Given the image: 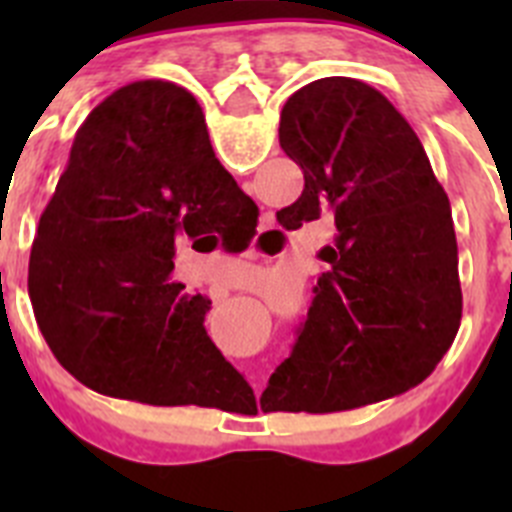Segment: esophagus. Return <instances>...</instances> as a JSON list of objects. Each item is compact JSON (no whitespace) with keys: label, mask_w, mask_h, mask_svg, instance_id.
<instances>
[{"label":"esophagus","mask_w":512,"mask_h":512,"mask_svg":"<svg viewBox=\"0 0 512 512\" xmlns=\"http://www.w3.org/2000/svg\"><path fill=\"white\" fill-rule=\"evenodd\" d=\"M266 220H271V215H266Z\"/></svg>","instance_id":"34e87169"}]
</instances>
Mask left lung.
<instances>
[{"instance_id": "obj_1", "label": "left lung", "mask_w": 512, "mask_h": 512, "mask_svg": "<svg viewBox=\"0 0 512 512\" xmlns=\"http://www.w3.org/2000/svg\"><path fill=\"white\" fill-rule=\"evenodd\" d=\"M279 146L305 189L277 220L297 230L330 215L336 241L320 251L330 269L261 410L338 413L408 392L461 320L451 205L423 143L382 92L328 76L287 99Z\"/></svg>"}]
</instances>
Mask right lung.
<instances>
[{"instance_id":"add662e5","label":"right lung","mask_w":512,"mask_h":512,"mask_svg":"<svg viewBox=\"0 0 512 512\" xmlns=\"http://www.w3.org/2000/svg\"><path fill=\"white\" fill-rule=\"evenodd\" d=\"M256 220L187 89L148 79L112 92L76 133L30 251V300L58 364L161 408L253 397L207 336L210 300L171 271L182 241L238 246Z\"/></svg>"}]
</instances>
